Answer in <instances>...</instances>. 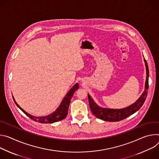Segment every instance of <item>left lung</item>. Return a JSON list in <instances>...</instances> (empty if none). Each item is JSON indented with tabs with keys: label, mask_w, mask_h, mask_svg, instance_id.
Masks as SVG:
<instances>
[{
	"label": "left lung",
	"mask_w": 159,
	"mask_h": 159,
	"mask_svg": "<svg viewBox=\"0 0 159 159\" xmlns=\"http://www.w3.org/2000/svg\"><path fill=\"white\" fill-rule=\"evenodd\" d=\"M144 62L145 64L146 73H147L144 92L134 103L129 105L128 107L123 108V109H118L102 107L98 106V105L95 102L93 99L92 98V97L89 94H88V98H89V105H90L91 111L95 117L105 121H109V122L119 121L133 114L142 107V105H143L147 96V90L148 89V78H149L148 67L147 61L145 59V58H144Z\"/></svg>",
	"instance_id": "8db88e82"
}]
</instances>
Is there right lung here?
<instances>
[{
    "mask_svg": "<svg viewBox=\"0 0 159 159\" xmlns=\"http://www.w3.org/2000/svg\"><path fill=\"white\" fill-rule=\"evenodd\" d=\"M78 89H79L78 83H76L71 88V89L69 90V91L67 92V93L66 95V96L63 98L62 102L61 103L58 108L54 112H52L50 115H48L46 116H42V117H35V116H33L28 114L25 111H24L20 106V105L17 103V102H16V100L13 97H12V98H13V100L17 106L30 119H31L32 120H33L34 121H37V122H40V123H46V124L47 123H48H48H54V122L61 120L64 119V118H66V117L67 116V114L70 99H71L75 92L76 90H77Z\"/></svg>",
    "mask_w": 159,
    "mask_h": 159,
    "instance_id": "1",
    "label": "right lung"
}]
</instances>
